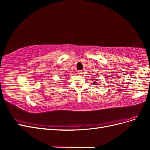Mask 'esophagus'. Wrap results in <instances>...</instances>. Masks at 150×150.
I'll return each instance as SVG.
<instances>
[{
	"instance_id": "34e87169",
	"label": "esophagus",
	"mask_w": 150,
	"mask_h": 150,
	"mask_svg": "<svg viewBox=\"0 0 150 150\" xmlns=\"http://www.w3.org/2000/svg\"><path fill=\"white\" fill-rule=\"evenodd\" d=\"M83 73V71L82 70H79V71H78V74L79 75H81Z\"/></svg>"
}]
</instances>
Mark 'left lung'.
Returning a JSON list of instances; mask_svg holds the SVG:
<instances>
[{"label":"left lung","mask_w":150,"mask_h":150,"mask_svg":"<svg viewBox=\"0 0 150 150\" xmlns=\"http://www.w3.org/2000/svg\"><path fill=\"white\" fill-rule=\"evenodd\" d=\"M93 83H94L95 84V83H97V82H96V81H94V82H93Z\"/></svg>","instance_id":"1"}]
</instances>
